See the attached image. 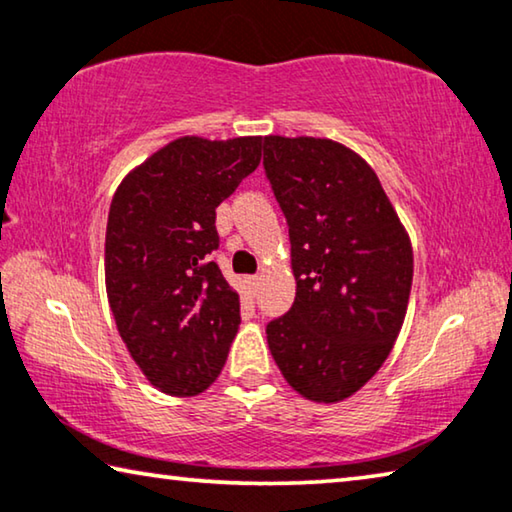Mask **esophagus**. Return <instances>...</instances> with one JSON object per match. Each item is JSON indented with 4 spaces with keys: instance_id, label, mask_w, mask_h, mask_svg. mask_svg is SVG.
<instances>
[{
    "instance_id": "34e87169",
    "label": "esophagus",
    "mask_w": 512,
    "mask_h": 512,
    "mask_svg": "<svg viewBox=\"0 0 512 512\" xmlns=\"http://www.w3.org/2000/svg\"><path fill=\"white\" fill-rule=\"evenodd\" d=\"M258 286H261V279H258V277H249V288H251V293H256Z\"/></svg>"
}]
</instances>
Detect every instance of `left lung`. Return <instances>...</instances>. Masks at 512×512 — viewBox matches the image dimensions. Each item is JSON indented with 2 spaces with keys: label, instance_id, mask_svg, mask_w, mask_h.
<instances>
[{
  "label": "left lung",
  "instance_id": "1",
  "mask_svg": "<svg viewBox=\"0 0 512 512\" xmlns=\"http://www.w3.org/2000/svg\"><path fill=\"white\" fill-rule=\"evenodd\" d=\"M263 151L297 281L290 311L267 322V345L297 393L338 403L380 371L403 327L410 235L375 171L348 146L270 135Z\"/></svg>",
  "mask_w": 512,
  "mask_h": 512
}]
</instances>
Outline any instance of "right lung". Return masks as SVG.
Masks as SVG:
<instances>
[{"mask_svg":"<svg viewBox=\"0 0 512 512\" xmlns=\"http://www.w3.org/2000/svg\"><path fill=\"white\" fill-rule=\"evenodd\" d=\"M263 137H180L132 169L109 206L105 283L116 329L153 387L208 389L240 325V297L210 254L215 208L258 164Z\"/></svg>","mask_w":512,"mask_h":512,"instance_id":"right-lung-1","label":"right lung"}]
</instances>
